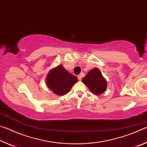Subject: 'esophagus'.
<instances>
[{
    "instance_id": "esophagus-1",
    "label": "esophagus",
    "mask_w": 147,
    "mask_h": 147,
    "mask_svg": "<svg viewBox=\"0 0 147 147\" xmlns=\"http://www.w3.org/2000/svg\"><path fill=\"white\" fill-rule=\"evenodd\" d=\"M84 76V73H82L80 74H79V75L78 76V78L79 80H82V77Z\"/></svg>"
}]
</instances>
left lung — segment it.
Segmentation results:
<instances>
[{
  "mask_svg": "<svg viewBox=\"0 0 147 147\" xmlns=\"http://www.w3.org/2000/svg\"><path fill=\"white\" fill-rule=\"evenodd\" d=\"M82 82L94 94H101L107 88L106 80L104 78L100 71L97 67L91 69L83 78Z\"/></svg>",
  "mask_w": 147,
  "mask_h": 147,
  "instance_id": "left-lung-1",
  "label": "left lung"
}]
</instances>
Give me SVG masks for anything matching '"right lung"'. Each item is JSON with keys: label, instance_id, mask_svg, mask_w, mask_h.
Listing matches in <instances>:
<instances>
[{"label": "right lung", "instance_id": "add662e5", "mask_svg": "<svg viewBox=\"0 0 147 147\" xmlns=\"http://www.w3.org/2000/svg\"><path fill=\"white\" fill-rule=\"evenodd\" d=\"M77 82L76 76L69 73L62 65L51 69L46 78L47 87L54 94L59 96L69 93Z\"/></svg>", "mask_w": 147, "mask_h": 147}]
</instances>
